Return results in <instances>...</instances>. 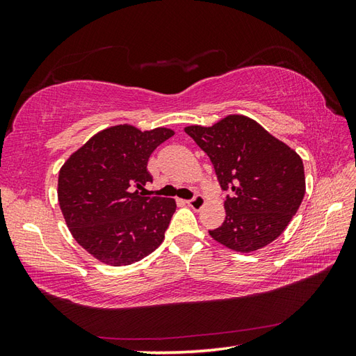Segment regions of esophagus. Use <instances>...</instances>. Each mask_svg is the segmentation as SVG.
I'll return each mask as SVG.
<instances>
[{"mask_svg": "<svg viewBox=\"0 0 356 356\" xmlns=\"http://www.w3.org/2000/svg\"><path fill=\"white\" fill-rule=\"evenodd\" d=\"M186 203H188V207L193 208L194 211H199L203 208V205H205V197H203L202 194H195L193 199L186 200Z\"/></svg>", "mask_w": 356, "mask_h": 356, "instance_id": "34e87169", "label": "esophagus"}]
</instances>
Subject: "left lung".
<instances>
[{"label": "left lung", "mask_w": 356, "mask_h": 356, "mask_svg": "<svg viewBox=\"0 0 356 356\" xmlns=\"http://www.w3.org/2000/svg\"><path fill=\"white\" fill-rule=\"evenodd\" d=\"M185 133L208 154L222 190L229 193L225 222L209 236L238 252L274 241L305 197L301 157L241 115L226 116L213 127H186Z\"/></svg>", "instance_id": "8db88e82"}]
</instances>
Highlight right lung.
Returning a JSON list of instances; mask_svg holds the SVG:
<instances>
[{"label":"right lung","mask_w":356,"mask_h":356,"mask_svg":"<svg viewBox=\"0 0 356 356\" xmlns=\"http://www.w3.org/2000/svg\"><path fill=\"white\" fill-rule=\"evenodd\" d=\"M172 134L170 128L110 127L63 165L59 207L74 240L97 260L125 266L163 241L176 202L142 190L153 182L147 170L151 153Z\"/></svg>","instance_id":"obj_1"}]
</instances>
